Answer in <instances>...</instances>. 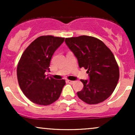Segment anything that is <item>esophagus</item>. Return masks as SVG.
Wrapping results in <instances>:
<instances>
[{"label":"esophagus","mask_w":135,"mask_h":135,"mask_svg":"<svg viewBox=\"0 0 135 135\" xmlns=\"http://www.w3.org/2000/svg\"><path fill=\"white\" fill-rule=\"evenodd\" d=\"M75 81H73V80H67V83H69V84H73L74 83Z\"/></svg>","instance_id":"34e87169"}]
</instances>
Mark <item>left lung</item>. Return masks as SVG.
I'll list each match as a JSON object with an SVG mask.
<instances>
[{
	"instance_id": "8db88e82",
	"label": "left lung",
	"mask_w": 135,
	"mask_h": 135,
	"mask_svg": "<svg viewBox=\"0 0 135 135\" xmlns=\"http://www.w3.org/2000/svg\"><path fill=\"white\" fill-rule=\"evenodd\" d=\"M66 44L78 60L80 68L87 69L89 80L81 79L84 87L77 96L88 104H97L114 92L119 79V69L112 52L102 41L81 35L66 38Z\"/></svg>"
}]
</instances>
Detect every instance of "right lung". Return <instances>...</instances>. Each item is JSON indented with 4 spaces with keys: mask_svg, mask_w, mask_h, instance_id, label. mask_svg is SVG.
<instances>
[{
    "mask_svg": "<svg viewBox=\"0 0 135 135\" xmlns=\"http://www.w3.org/2000/svg\"><path fill=\"white\" fill-rule=\"evenodd\" d=\"M65 38L52 35L38 37L28 46L21 55L17 66V77L23 94L31 102L48 105L60 97L64 79L47 77L54 52L64 42Z\"/></svg>",
    "mask_w": 135,
    "mask_h": 135,
    "instance_id": "add662e5",
    "label": "right lung"
}]
</instances>
